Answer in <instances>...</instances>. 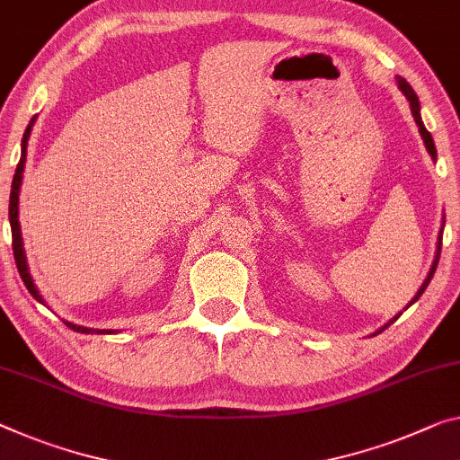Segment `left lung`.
<instances>
[{"instance_id":"left-lung-1","label":"left lung","mask_w":460,"mask_h":460,"mask_svg":"<svg viewBox=\"0 0 460 460\" xmlns=\"http://www.w3.org/2000/svg\"><path fill=\"white\" fill-rule=\"evenodd\" d=\"M397 84H399V88L402 90V94L407 96V101H409V104H411V112H413V119H415V123H418V127H420V136L423 137V144H426V147H428V152H429V156L432 158H436V146H434V139H432V136H429V131L426 129V127H423V121H421V115H420V101H418V94H415L413 92V88L409 86L407 84V80H402V77H397ZM440 249H442V230H440V236H438V251H436V259H434V263H432V270H429V273H428V278H426V281H423L421 284V288H420V292L415 294V298L409 302V304H413L415 300L420 298V296L423 294V289L428 288V284H429V279L434 278V271H436V267H438V259H440ZM394 321V319H393ZM391 321V323H393ZM388 323V324H391ZM386 324V327H388Z\"/></svg>"}]
</instances>
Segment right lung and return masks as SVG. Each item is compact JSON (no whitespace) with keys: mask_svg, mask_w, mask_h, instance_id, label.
<instances>
[{"mask_svg":"<svg viewBox=\"0 0 460 460\" xmlns=\"http://www.w3.org/2000/svg\"><path fill=\"white\" fill-rule=\"evenodd\" d=\"M32 123H34V119H32L31 125H28L26 131H24V137H22V156H20V162H18V166H16V174H13V181H12V193H10V226H12V249H13V259H16V267H18V271H20V278H22L24 286L28 288V292H31L39 302H42L39 289H37V286H34L31 273H28L26 254H24V246H22V234H20V224H18V190H20V182H22V171H24V160H26V144H28V136H31ZM63 323H66L69 329L77 331V333H92V329H88V327H80V324H74V323H67V321H63ZM96 333H104V331H96ZM107 333H112V331H107Z\"/></svg>","mask_w":460,"mask_h":460,"instance_id":"right-lung-1","label":"right lung"}]
</instances>
